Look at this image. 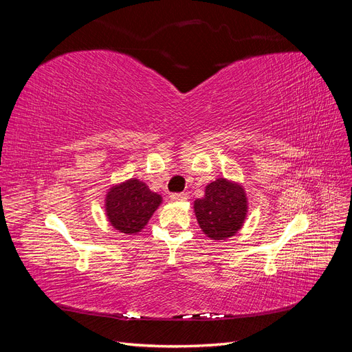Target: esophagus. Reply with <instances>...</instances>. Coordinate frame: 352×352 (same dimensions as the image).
I'll return each instance as SVG.
<instances>
[{
	"instance_id": "obj_1",
	"label": "esophagus",
	"mask_w": 352,
	"mask_h": 352,
	"mask_svg": "<svg viewBox=\"0 0 352 352\" xmlns=\"http://www.w3.org/2000/svg\"><path fill=\"white\" fill-rule=\"evenodd\" d=\"M186 198H188V197H186V194H184V192L170 195V199H172V201H185Z\"/></svg>"
}]
</instances>
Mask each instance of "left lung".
Wrapping results in <instances>:
<instances>
[{
  "label": "left lung",
  "instance_id": "8db88e82",
  "mask_svg": "<svg viewBox=\"0 0 352 352\" xmlns=\"http://www.w3.org/2000/svg\"><path fill=\"white\" fill-rule=\"evenodd\" d=\"M194 211L208 238L228 239L242 228L248 201L241 185L220 177L206 186V195L194 202Z\"/></svg>",
  "mask_w": 352,
  "mask_h": 352
}]
</instances>
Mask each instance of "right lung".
<instances>
[{"label":"right lung","instance_id":"1","mask_svg":"<svg viewBox=\"0 0 352 352\" xmlns=\"http://www.w3.org/2000/svg\"><path fill=\"white\" fill-rule=\"evenodd\" d=\"M162 204V197L150 190L144 182L129 179L113 186L105 198V212L111 226L126 235H135Z\"/></svg>","mask_w":352,"mask_h":352}]
</instances>
